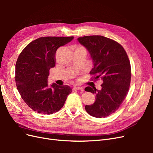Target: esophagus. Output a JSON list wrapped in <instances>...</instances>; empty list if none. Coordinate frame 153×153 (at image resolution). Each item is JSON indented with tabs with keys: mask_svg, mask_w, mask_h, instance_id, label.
Listing matches in <instances>:
<instances>
[{
	"mask_svg": "<svg viewBox=\"0 0 153 153\" xmlns=\"http://www.w3.org/2000/svg\"><path fill=\"white\" fill-rule=\"evenodd\" d=\"M73 89H75V90H80L82 91H84V88L82 87H80V86H75L73 87Z\"/></svg>",
	"mask_w": 153,
	"mask_h": 153,
	"instance_id": "esophagus-1",
	"label": "esophagus"
}]
</instances>
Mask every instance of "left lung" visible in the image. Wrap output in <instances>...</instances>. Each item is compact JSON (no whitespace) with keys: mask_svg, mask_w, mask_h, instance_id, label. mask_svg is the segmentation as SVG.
Here are the masks:
<instances>
[{"mask_svg":"<svg viewBox=\"0 0 153 153\" xmlns=\"http://www.w3.org/2000/svg\"><path fill=\"white\" fill-rule=\"evenodd\" d=\"M89 51L94 63L90 72L92 80L101 79V89L87 87L85 91L96 94L95 102L85 105L86 112L95 117L114 113L126 98L131 82V65L126 51L117 41L102 36L78 38Z\"/></svg>","mask_w":153,"mask_h":153,"instance_id":"obj_1","label":"left lung"}]
</instances>
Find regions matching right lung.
Wrapping results in <instances>:
<instances>
[{
	"label": "right lung",
	"instance_id": "add662e5",
	"mask_svg": "<svg viewBox=\"0 0 153 153\" xmlns=\"http://www.w3.org/2000/svg\"><path fill=\"white\" fill-rule=\"evenodd\" d=\"M74 38L47 36L32 41L22 51L16 63L17 89L25 103L35 112L50 115L64 105L71 88L66 85L48 87L50 69L55 65V52Z\"/></svg>",
	"mask_w": 153,
	"mask_h": 153
}]
</instances>
